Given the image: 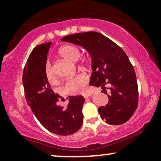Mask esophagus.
I'll list each match as a JSON object with an SVG mask.
<instances>
[{
	"mask_svg": "<svg viewBox=\"0 0 161 161\" xmlns=\"http://www.w3.org/2000/svg\"><path fill=\"white\" fill-rule=\"evenodd\" d=\"M90 96H91V94H90V93H87V94H85V95H84V97H85V98L86 99V98L90 97Z\"/></svg>",
	"mask_w": 161,
	"mask_h": 161,
	"instance_id": "1",
	"label": "esophagus"
}]
</instances>
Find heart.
Here are the masks:
<instances>
[{"mask_svg":"<svg viewBox=\"0 0 161 161\" xmlns=\"http://www.w3.org/2000/svg\"><path fill=\"white\" fill-rule=\"evenodd\" d=\"M58 55L64 59L71 62H76L80 57L81 50L76 46L72 44H66L62 46L58 52ZM80 64L84 67H89L91 64L90 57L83 56L80 57ZM44 75L47 80L50 83H54L57 80V76L53 70L52 64L49 62H47L44 67ZM88 82L87 76L85 75H79L71 80H69L65 83L64 90L67 94H81L85 92L86 84Z\"/></svg>","mask_w":161,"mask_h":161,"instance_id":"b5f03b06","label":"heart"}]
</instances>
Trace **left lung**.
<instances>
[{
    "label": "left lung",
    "mask_w": 161,
    "mask_h": 161,
    "mask_svg": "<svg viewBox=\"0 0 161 161\" xmlns=\"http://www.w3.org/2000/svg\"><path fill=\"white\" fill-rule=\"evenodd\" d=\"M62 42L80 45L92 58L90 85L101 86L106 94L109 85V103L98 111L107 123L123 124L130 118L138 104V86L134 68L123 50L105 36L95 31L69 35Z\"/></svg>",
    "instance_id": "left-lung-1"
}]
</instances>
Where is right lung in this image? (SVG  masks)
<instances>
[{"instance_id":"1","label":"right lung","mask_w":161,"mask_h":161,"mask_svg":"<svg viewBox=\"0 0 161 161\" xmlns=\"http://www.w3.org/2000/svg\"><path fill=\"white\" fill-rule=\"evenodd\" d=\"M52 42L36 47L25 63L23 73L25 97L41 124L58 136H69L78 131L83 123L81 109L85 98L69 96L67 108L58 105L62 97L52 90L44 75L47 53Z\"/></svg>"}]
</instances>
